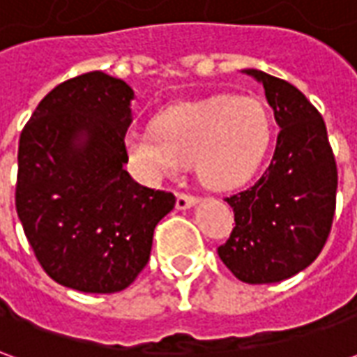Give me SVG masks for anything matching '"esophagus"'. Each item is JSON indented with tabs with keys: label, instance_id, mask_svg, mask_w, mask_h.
Returning a JSON list of instances; mask_svg holds the SVG:
<instances>
[{
	"label": "esophagus",
	"instance_id": "34e87169",
	"mask_svg": "<svg viewBox=\"0 0 357 357\" xmlns=\"http://www.w3.org/2000/svg\"><path fill=\"white\" fill-rule=\"evenodd\" d=\"M197 202H199V199H197V197H193V195L178 193V197H176V206H178V210L191 208V206H195Z\"/></svg>",
	"mask_w": 357,
	"mask_h": 357
}]
</instances>
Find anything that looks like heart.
Returning <instances> with one entry per match:
<instances>
[{
    "label": "heart",
    "mask_w": 357,
    "mask_h": 357,
    "mask_svg": "<svg viewBox=\"0 0 357 357\" xmlns=\"http://www.w3.org/2000/svg\"><path fill=\"white\" fill-rule=\"evenodd\" d=\"M269 141L271 118L258 97L214 95L172 105L149 130L130 128L124 153L135 178L149 185L193 162L204 185L231 189L255 174Z\"/></svg>",
    "instance_id": "1"
}]
</instances>
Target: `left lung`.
<instances>
[{
    "mask_svg": "<svg viewBox=\"0 0 357 357\" xmlns=\"http://www.w3.org/2000/svg\"><path fill=\"white\" fill-rule=\"evenodd\" d=\"M243 74L264 86L281 132L262 178L225 199L235 227L218 255L243 283H277L321 252L335 214L337 164L321 114L302 91L256 68Z\"/></svg>",
    "mask_w": 357,
    "mask_h": 357,
    "instance_id": "obj_1",
    "label": "left lung"
}]
</instances>
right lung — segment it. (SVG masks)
I'll return each instance as SVG.
<instances>
[{
  "label": "right lung",
  "mask_w": 357,
  "mask_h": 357,
  "mask_svg": "<svg viewBox=\"0 0 357 357\" xmlns=\"http://www.w3.org/2000/svg\"><path fill=\"white\" fill-rule=\"evenodd\" d=\"M133 99L120 78L82 74L51 89L20 133L17 214L45 273L74 291L130 287L176 206L124 168Z\"/></svg>",
  "instance_id": "obj_1"
}]
</instances>
